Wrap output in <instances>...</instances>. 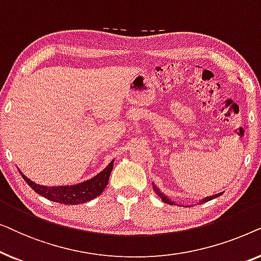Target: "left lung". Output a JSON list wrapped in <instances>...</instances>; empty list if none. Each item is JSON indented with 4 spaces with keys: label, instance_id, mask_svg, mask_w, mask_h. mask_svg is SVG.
<instances>
[{
    "label": "left lung",
    "instance_id": "8db88e82",
    "mask_svg": "<svg viewBox=\"0 0 261 261\" xmlns=\"http://www.w3.org/2000/svg\"><path fill=\"white\" fill-rule=\"evenodd\" d=\"M153 190H154V191L156 192V194H158L159 197L163 199V202H165V203H167V204H171V205H176V202H173L172 199H171L170 197H167V196L164 195L163 192L160 191V189L155 187L154 183H153ZM221 195H222V192H220V194H216V195H213V196H208V197L201 199V201H199V203H201V204H202V203H205V202H208V201H212V199L217 198V197H219V196H221Z\"/></svg>",
    "mask_w": 261,
    "mask_h": 261
}]
</instances>
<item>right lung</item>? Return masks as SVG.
I'll list each match as a JSON object with an SVG mask.
<instances>
[{"label": "right lung", "mask_w": 261, "mask_h": 261, "mask_svg": "<svg viewBox=\"0 0 261 261\" xmlns=\"http://www.w3.org/2000/svg\"><path fill=\"white\" fill-rule=\"evenodd\" d=\"M114 160L108 164L105 170L101 171L91 179L82 181V183L74 185H60V187H45V185H39L27 178L19 170V172L24 181L42 197L49 199V201L62 203V204H81L91 201L99 196L103 190L108 185V180L110 173L113 171Z\"/></svg>", "instance_id": "right-lung-1"}]
</instances>
